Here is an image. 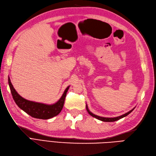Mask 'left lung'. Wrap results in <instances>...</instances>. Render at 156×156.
<instances>
[{
    "instance_id": "left-lung-1",
    "label": "left lung",
    "mask_w": 156,
    "mask_h": 156,
    "mask_svg": "<svg viewBox=\"0 0 156 156\" xmlns=\"http://www.w3.org/2000/svg\"><path fill=\"white\" fill-rule=\"evenodd\" d=\"M86 109H87V112L89 113V114L90 115H91L92 117H94V118H96V119H98V120H102V121H104V122H114V121H116V120H119V119H122V118H123V117H126V116H127L128 115H129L130 113H131V112L133 111V110L134 109V108L132 109V110H130L129 112H128L126 113H125V114H124V115H120V116H119V117H113V118H108V117H102L97 116V115L92 113L91 112L89 111L88 108H87V105H86Z\"/></svg>"
}]
</instances>
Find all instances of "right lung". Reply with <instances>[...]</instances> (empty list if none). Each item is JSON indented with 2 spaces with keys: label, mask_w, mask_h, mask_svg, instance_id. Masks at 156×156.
<instances>
[{
  "label": "right lung",
  "mask_w": 156,
  "mask_h": 156,
  "mask_svg": "<svg viewBox=\"0 0 156 156\" xmlns=\"http://www.w3.org/2000/svg\"><path fill=\"white\" fill-rule=\"evenodd\" d=\"M8 83L11 90L13 98L15 102L24 112H26L31 117L40 119H48L58 115L63 109L65 97L69 86L66 88L65 91L56 103L52 105H47L42 103L35 102L24 99L17 93L11 83L10 79L8 78Z\"/></svg>",
  "instance_id": "obj_1"
}]
</instances>
